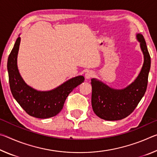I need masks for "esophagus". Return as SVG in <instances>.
<instances>
[{
	"instance_id": "34e87169",
	"label": "esophagus",
	"mask_w": 157,
	"mask_h": 157,
	"mask_svg": "<svg viewBox=\"0 0 157 157\" xmlns=\"http://www.w3.org/2000/svg\"><path fill=\"white\" fill-rule=\"evenodd\" d=\"M94 75V73L92 71H89L85 73V78H86V79H87L91 78Z\"/></svg>"
}]
</instances>
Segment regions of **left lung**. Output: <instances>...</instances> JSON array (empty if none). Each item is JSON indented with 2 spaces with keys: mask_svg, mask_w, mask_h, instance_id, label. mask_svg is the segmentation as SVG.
Here are the masks:
<instances>
[{
  "mask_svg": "<svg viewBox=\"0 0 157 157\" xmlns=\"http://www.w3.org/2000/svg\"><path fill=\"white\" fill-rule=\"evenodd\" d=\"M136 39L144 57L139 75L132 83L123 89L111 88L96 78L91 79V105L94 113L106 121H118L126 118L137 107L147 89L151 59L145 39L136 34Z\"/></svg>",
  "mask_w": 157,
  "mask_h": 157,
  "instance_id": "obj_1",
  "label": "left lung"
}]
</instances>
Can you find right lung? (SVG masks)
<instances>
[{"label":"right lung","instance_id":"obj_1","mask_svg":"<svg viewBox=\"0 0 157 157\" xmlns=\"http://www.w3.org/2000/svg\"><path fill=\"white\" fill-rule=\"evenodd\" d=\"M20 42L21 37L18 36L7 59L10 86L13 97L31 116L44 119L56 116L62 111L69 94L84 82V76L71 78L50 91H37L25 83L18 71L17 56Z\"/></svg>","mask_w":157,"mask_h":157}]
</instances>
